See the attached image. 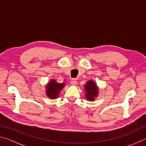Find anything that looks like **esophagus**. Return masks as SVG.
<instances>
[{
	"label": "esophagus",
	"mask_w": 146,
	"mask_h": 146,
	"mask_svg": "<svg viewBox=\"0 0 146 146\" xmlns=\"http://www.w3.org/2000/svg\"><path fill=\"white\" fill-rule=\"evenodd\" d=\"M70 84L72 86H75L76 85V84H77V82H76V80H75V79H73V80H71L70 81Z\"/></svg>",
	"instance_id": "esophagus-1"
}]
</instances>
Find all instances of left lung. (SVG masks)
Instances as JSON below:
<instances>
[{"label":"left lung","instance_id":"8db88e82","mask_svg":"<svg viewBox=\"0 0 146 146\" xmlns=\"http://www.w3.org/2000/svg\"><path fill=\"white\" fill-rule=\"evenodd\" d=\"M85 98L89 101H94L98 97L99 90L97 84L94 80H88L84 84Z\"/></svg>","mask_w":146,"mask_h":146}]
</instances>
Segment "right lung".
<instances>
[{"label":"right lung","instance_id":"obj_1","mask_svg":"<svg viewBox=\"0 0 146 146\" xmlns=\"http://www.w3.org/2000/svg\"><path fill=\"white\" fill-rule=\"evenodd\" d=\"M64 86V83H58L55 79H51L46 85V96L52 100L56 99L58 97L60 92Z\"/></svg>","mask_w":146,"mask_h":146}]
</instances>
